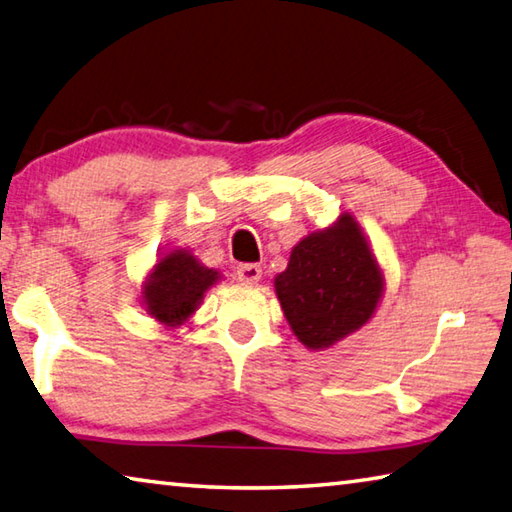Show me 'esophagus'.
I'll return each mask as SVG.
<instances>
[{
  "mask_svg": "<svg viewBox=\"0 0 512 512\" xmlns=\"http://www.w3.org/2000/svg\"><path fill=\"white\" fill-rule=\"evenodd\" d=\"M237 277L239 282L244 284H257L262 280V266L259 264H239L237 266Z\"/></svg>",
  "mask_w": 512,
  "mask_h": 512,
  "instance_id": "esophagus-1",
  "label": "esophagus"
}]
</instances>
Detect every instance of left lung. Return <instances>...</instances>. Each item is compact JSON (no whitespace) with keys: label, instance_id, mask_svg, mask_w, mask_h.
<instances>
[{"label":"left lung","instance_id":"1","mask_svg":"<svg viewBox=\"0 0 512 512\" xmlns=\"http://www.w3.org/2000/svg\"><path fill=\"white\" fill-rule=\"evenodd\" d=\"M275 291L302 345L322 349L371 318L383 275L356 221L342 215L336 226L293 248L288 268L275 277Z\"/></svg>","mask_w":512,"mask_h":512}]
</instances>
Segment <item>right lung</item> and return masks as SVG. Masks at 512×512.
Masks as SVG:
<instances>
[{
  "label": "right lung",
  "mask_w": 512,
  "mask_h": 512,
  "mask_svg": "<svg viewBox=\"0 0 512 512\" xmlns=\"http://www.w3.org/2000/svg\"><path fill=\"white\" fill-rule=\"evenodd\" d=\"M217 271L201 266L185 250H174L156 264L150 282L145 284V304L150 315L167 327L181 324L197 309L208 286L215 284Z\"/></svg>",
  "instance_id": "add662e5"
}]
</instances>
